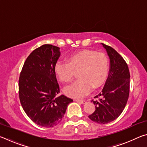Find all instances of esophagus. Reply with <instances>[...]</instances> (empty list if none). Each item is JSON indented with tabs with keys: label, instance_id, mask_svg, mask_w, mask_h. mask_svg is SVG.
Wrapping results in <instances>:
<instances>
[{
	"label": "esophagus",
	"instance_id": "esophagus-1",
	"mask_svg": "<svg viewBox=\"0 0 147 147\" xmlns=\"http://www.w3.org/2000/svg\"><path fill=\"white\" fill-rule=\"evenodd\" d=\"M75 100L76 102H80V103H81V104H86V101L85 100H78V99H76Z\"/></svg>",
	"mask_w": 147,
	"mask_h": 147
}]
</instances>
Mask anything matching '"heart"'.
Returning <instances> with one entry per match:
<instances>
[{"mask_svg": "<svg viewBox=\"0 0 147 147\" xmlns=\"http://www.w3.org/2000/svg\"><path fill=\"white\" fill-rule=\"evenodd\" d=\"M67 63L58 61L54 73L59 80L69 83L73 80L75 73L80 78L66 87L64 93L73 98H82L96 89L106 80L109 71V59L103 53L90 50H83L68 56Z\"/></svg>", "mask_w": 147, "mask_h": 147, "instance_id": "1", "label": "heart"}]
</instances>
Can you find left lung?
<instances>
[{"label":"left lung","instance_id":"1","mask_svg":"<svg viewBox=\"0 0 147 147\" xmlns=\"http://www.w3.org/2000/svg\"><path fill=\"white\" fill-rule=\"evenodd\" d=\"M101 44L109 56V74L103 89L95 96L101 98L93 101L95 111L89 118L99 124H107L115 120L125 108L130 92V74L123 57L112 47Z\"/></svg>","mask_w":147,"mask_h":147}]
</instances>
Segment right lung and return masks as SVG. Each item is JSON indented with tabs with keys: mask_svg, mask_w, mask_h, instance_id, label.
Here are the masks:
<instances>
[{
	"mask_svg": "<svg viewBox=\"0 0 147 147\" xmlns=\"http://www.w3.org/2000/svg\"><path fill=\"white\" fill-rule=\"evenodd\" d=\"M61 55L59 48L43 45L35 49L24 62L19 80L20 102L26 115L43 127L61 121L73 99L59 96L54 67Z\"/></svg>",
	"mask_w": 147,
	"mask_h": 147,
	"instance_id": "add662e5",
	"label": "right lung"
}]
</instances>
